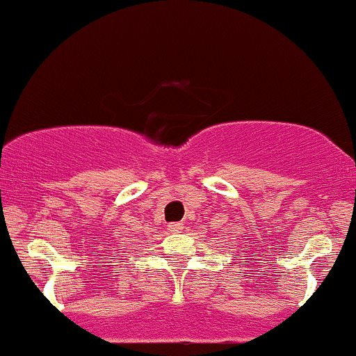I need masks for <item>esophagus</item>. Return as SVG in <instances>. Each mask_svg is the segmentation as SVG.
Listing matches in <instances>:
<instances>
[{
  "instance_id": "34e87169",
  "label": "esophagus",
  "mask_w": 356,
  "mask_h": 356,
  "mask_svg": "<svg viewBox=\"0 0 356 356\" xmlns=\"http://www.w3.org/2000/svg\"><path fill=\"white\" fill-rule=\"evenodd\" d=\"M168 229L171 233H181L183 232V223H179V221H175V223L168 225Z\"/></svg>"
}]
</instances>
